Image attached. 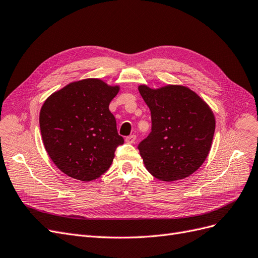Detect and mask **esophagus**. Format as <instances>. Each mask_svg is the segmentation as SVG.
Returning <instances> with one entry per match:
<instances>
[{
    "label": "esophagus",
    "mask_w": 258,
    "mask_h": 258,
    "mask_svg": "<svg viewBox=\"0 0 258 258\" xmlns=\"http://www.w3.org/2000/svg\"><path fill=\"white\" fill-rule=\"evenodd\" d=\"M136 139H137V137L135 135L128 136V137H126V142L129 143V144H132V143L136 142Z\"/></svg>",
    "instance_id": "obj_1"
}]
</instances>
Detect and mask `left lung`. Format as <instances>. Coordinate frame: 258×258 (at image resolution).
Returning <instances> with one entry per match:
<instances>
[{
	"label": "left lung",
	"instance_id": "left-lung-1",
	"mask_svg": "<svg viewBox=\"0 0 258 258\" xmlns=\"http://www.w3.org/2000/svg\"><path fill=\"white\" fill-rule=\"evenodd\" d=\"M152 117V131L138 148L148 172L161 181L182 179L207 159L215 130L214 114L184 86H139Z\"/></svg>",
	"mask_w": 258,
	"mask_h": 258
}]
</instances>
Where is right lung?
Here are the masks:
<instances>
[{
  "instance_id": "obj_1",
  "label": "right lung",
  "mask_w": 258,
  "mask_h": 258,
  "mask_svg": "<svg viewBox=\"0 0 258 258\" xmlns=\"http://www.w3.org/2000/svg\"><path fill=\"white\" fill-rule=\"evenodd\" d=\"M118 86L98 79L74 82L45 101L40 113L43 143L62 172L89 182L105 173L123 144L108 110Z\"/></svg>"
}]
</instances>
